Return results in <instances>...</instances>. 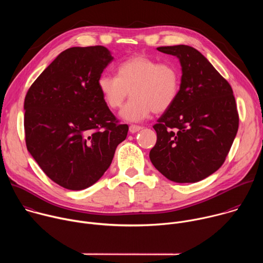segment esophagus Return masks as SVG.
<instances>
[{"mask_svg": "<svg viewBox=\"0 0 263 263\" xmlns=\"http://www.w3.org/2000/svg\"><path fill=\"white\" fill-rule=\"evenodd\" d=\"M139 130H141V127H140V126H137V125H131V126L129 127V131H130L131 133H136V132H138Z\"/></svg>", "mask_w": 263, "mask_h": 263, "instance_id": "obj_1", "label": "esophagus"}]
</instances>
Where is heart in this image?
Here are the masks:
<instances>
[{
    "instance_id": "obj_1",
    "label": "heart",
    "mask_w": 263,
    "mask_h": 263,
    "mask_svg": "<svg viewBox=\"0 0 263 263\" xmlns=\"http://www.w3.org/2000/svg\"><path fill=\"white\" fill-rule=\"evenodd\" d=\"M118 76L104 73L98 79L99 90L111 109H119L129 95L132 97L121 111L128 122H140L152 112L161 114L176 101L180 74L172 63H158L143 54L119 64Z\"/></svg>"
}]
</instances>
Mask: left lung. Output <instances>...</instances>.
Segmentation results:
<instances>
[{
  "label": "left lung",
  "instance_id": "left-lung-1",
  "mask_svg": "<svg viewBox=\"0 0 263 263\" xmlns=\"http://www.w3.org/2000/svg\"><path fill=\"white\" fill-rule=\"evenodd\" d=\"M182 67L178 97L153 126L157 141L149 152L153 165L168 180L195 183L226 160L239 118L228 81L190 46L159 47Z\"/></svg>",
  "mask_w": 263,
  "mask_h": 263
}]
</instances>
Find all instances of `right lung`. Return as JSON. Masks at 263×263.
Instances as JSON below:
<instances>
[{
	"label": "right lung",
	"mask_w": 263,
	"mask_h": 263,
	"mask_svg": "<svg viewBox=\"0 0 263 263\" xmlns=\"http://www.w3.org/2000/svg\"><path fill=\"white\" fill-rule=\"evenodd\" d=\"M112 59L103 46L69 48L26 95L28 151L44 173L66 190L82 191L95 184L127 137L128 125L119 124L98 87Z\"/></svg>",
	"instance_id": "add662e5"
}]
</instances>
